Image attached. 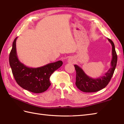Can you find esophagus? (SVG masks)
Segmentation results:
<instances>
[{
	"mask_svg": "<svg viewBox=\"0 0 124 124\" xmlns=\"http://www.w3.org/2000/svg\"><path fill=\"white\" fill-rule=\"evenodd\" d=\"M75 60L73 57H70L68 60V63H73L75 62Z\"/></svg>",
	"mask_w": 124,
	"mask_h": 124,
	"instance_id": "obj_1",
	"label": "esophagus"
}]
</instances>
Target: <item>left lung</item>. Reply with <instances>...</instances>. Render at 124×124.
<instances>
[{
  "instance_id": "1",
  "label": "left lung",
  "mask_w": 124,
  "mask_h": 124,
  "mask_svg": "<svg viewBox=\"0 0 124 124\" xmlns=\"http://www.w3.org/2000/svg\"><path fill=\"white\" fill-rule=\"evenodd\" d=\"M108 40L112 46V60L111 68L99 78H93L87 75L84 70L78 65H74L76 71V85L80 91L86 93L96 92L106 87L110 82L114 74L117 62V55L113 41L109 38Z\"/></svg>"
}]
</instances>
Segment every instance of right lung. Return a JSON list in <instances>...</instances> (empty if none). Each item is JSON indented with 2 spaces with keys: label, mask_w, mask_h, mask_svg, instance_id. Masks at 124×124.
<instances>
[{
  "label": "right lung",
  "mask_w": 124,
  "mask_h": 124,
  "mask_svg": "<svg viewBox=\"0 0 124 124\" xmlns=\"http://www.w3.org/2000/svg\"><path fill=\"white\" fill-rule=\"evenodd\" d=\"M17 38L13 41L9 57V64L15 79L18 85L25 90L34 93H43L51 85V76L62 66L63 62L58 61L38 68L26 66L17 57L16 47Z\"/></svg>",
  "instance_id": "1"
}]
</instances>
